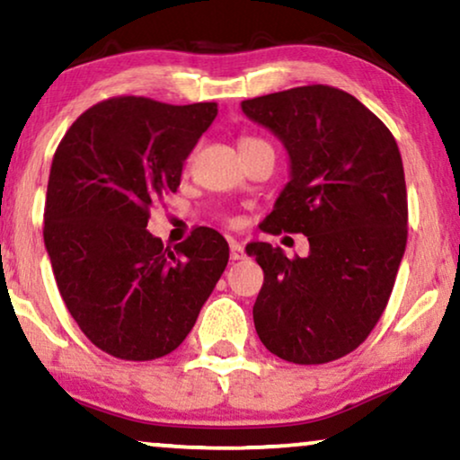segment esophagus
Wrapping results in <instances>:
<instances>
[{
	"label": "esophagus",
	"instance_id": "34e87169",
	"mask_svg": "<svg viewBox=\"0 0 460 460\" xmlns=\"http://www.w3.org/2000/svg\"><path fill=\"white\" fill-rule=\"evenodd\" d=\"M244 247L241 243H236V241H232L230 243V260L232 261H238V260H244Z\"/></svg>",
	"mask_w": 460,
	"mask_h": 460
}]
</instances>
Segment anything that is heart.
<instances>
[{"label":"heart","mask_w":460,"mask_h":460,"mask_svg":"<svg viewBox=\"0 0 460 460\" xmlns=\"http://www.w3.org/2000/svg\"><path fill=\"white\" fill-rule=\"evenodd\" d=\"M255 144H266L263 140H260V137H251V136H244V137H241V140H238V148H241V153L243 150H247V148H251V146H255ZM222 219L226 224H234V217L232 216H222Z\"/></svg>","instance_id":"heart-1"}]
</instances>
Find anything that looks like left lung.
<instances>
[{
    "label": "left lung",
    "mask_w": 460,
    "mask_h": 460,
    "mask_svg": "<svg viewBox=\"0 0 460 460\" xmlns=\"http://www.w3.org/2000/svg\"><path fill=\"white\" fill-rule=\"evenodd\" d=\"M279 136L291 181L263 219L268 234H305L293 260L253 243L263 270L253 305L261 343L293 364H324L370 335L392 295L408 238L404 165L392 131L351 93L301 85L243 102Z\"/></svg>",
    "instance_id": "obj_1"
}]
</instances>
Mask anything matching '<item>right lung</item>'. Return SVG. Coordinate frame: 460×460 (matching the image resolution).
Returning a JSON list of instances; mask_svg holds the SVG:
<instances>
[{"mask_svg":"<svg viewBox=\"0 0 460 460\" xmlns=\"http://www.w3.org/2000/svg\"><path fill=\"white\" fill-rule=\"evenodd\" d=\"M216 115V102L117 96L87 109L56 148L43 241L66 310L106 354H172L228 266L216 230H192L173 251L146 230Z\"/></svg>","mask_w":460,"mask_h":460,"instance_id":"obj_1","label":"right lung"}]
</instances>
